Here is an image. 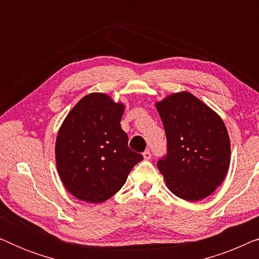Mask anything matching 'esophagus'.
Wrapping results in <instances>:
<instances>
[{
    "label": "esophagus",
    "mask_w": 259,
    "mask_h": 259,
    "mask_svg": "<svg viewBox=\"0 0 259 259\" xmlns=\"http://www.w3.org/2000/svg\"><path fill=\"white\" fill-rule=\"evenodd\" d=\"M143 157H144L145 160H150V159H151V152L148 151V150L145 151L144 153H143Z\"/></svg>",
    "instance_id": "1"
}]
</instances>
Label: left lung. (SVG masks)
Segmentation results:
<instances>
[{
    "mask_svg": "<svg viewBox=\"0 0 259 259\" xmlns=\"http://www.w3.org/2000/svg\"><path fill=\"white\" fill-rule=\"evenodd\" d=\"M164 125L167 153L158 161L166 186L187 201L212 194L230 166V138L221 116L189 92L155 104Z\"/></svg>",
    "mask_w": 259,
    "mask_h": 259,
    "instance_id": "obj_1",
    "label": "left lung"
}]
</instances>
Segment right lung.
I'll use <instances>...</instances> for the list:
<instances>
[{"label": "right lung", "instance_id": "right-lung-1", "mask_svg": "<svg viewBox=\"0 0 259 259\" xmlns=\"http://www.w3.org/2000/svg\"><path fill=\"white\" fill-rule=\"evenodd\" d=\"M125 105L105 93L84 95L63 120L55 143L60 179L79 200L102 203L126 183L143 155L120 125Z\"/></svg>", "mask_w": 259, "mask_h": 259}]
</instances>
